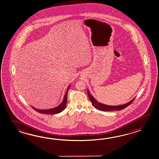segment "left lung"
I'll list each match as a JSON object with an SVG mask.
<instances>
[{
	"instance_id": "8db88e82",
	"label": "left lung",
	"mask_w": 159,
	"mask_h": 159,
	"mask_svg": "<svg viewBox=\"0 0 159 159\" xmlns=\"http://www.w3.org/2000/svg\"><path fill=\"white\" fill-rule=\"evenodd\" d=\"M88 96L89 98V100L92 102V104L93 106L95 108L97 109L98 110H101V111H113V110H121L126 108L127 107H128L129 105L132 103L133 101L134 100L135 98L133 99L132 100L130 101V102H127V104H123L122 105H118V106H110V105H107L105 104H102L101 102H98L94 97H93L89 93V91L88 89Z\"/></svg>"
}]
</instances>
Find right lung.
<instances>
[{"label":"right lung","mask_w":159,"mask_h":159,"mask_svg":"<svg viewBox=\"0 0 159 159\" xmlns=\"http://www.w3.org/2000/svg\"><path fill=\"white\" fill-rule=\"evenodd\" d=\"M71 85H70L68 86L67 90L66 92L65 96L63 97V100L62 101V102L59 105L58 107H54V108H52L48 110H41V109H37L36 108L32 107L36 111L40 113L47 114H57L61 112L62 111L64 110L65 107H66V104H67V92H68V89L70 87Z\"/></svg>","instance_id":"1"}]
</instances>
